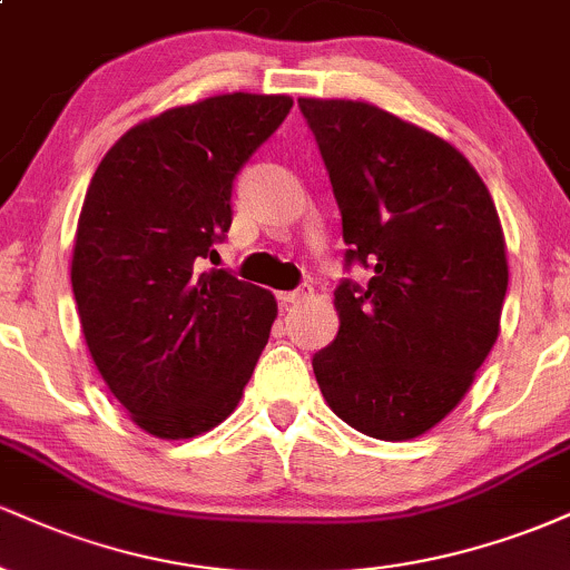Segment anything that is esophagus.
I'll return each mask as SVG.
<instances>
[{
	"label": "esophagus",
	"instance_id": "1",
	"mask_svg": "<svg viewBox=\"0 0 570 570\" xmlns=\"http://www.w3.org/2000/svg\"><path fill=\"white\" fill-rule=\"evenodd\" d=\"M313 294V286L311 284H303L299 286V289H294V292H278V299L284 305H289V303H299V299H307Z\"/></svg>",
	"mask_w": 570,
	"mask_h": 570
}]
</instances>
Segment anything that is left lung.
Masks as SVG:
<instances>
[{
	"instance_id": "1",
	"label": "left lung",
	"mask_w": 570,
	"mask_h": 570,
	"mask_svg": "<svg viewBox=\"0 0 570 570\" xmlns=\"http://www.w3.org/2000/svg\"><path fill=\"white\" fill-rule=\"evenodd\" d=\"M343 217L335 343L313 356L337 417L385 442L434 429L499 337L509 265L485 181L450 141L367 101L299 98Z\"/></svg>"
}]
</instances>
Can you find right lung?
<instances>
[{
    "mask_svg": "<svg viewBox=\"0 0 570 570\" xmlns=\"http://www.w3.org/2000/svg\"><path fill=\"white\" fill-rule=\"evenodd\" d=\"M225 94L139 122L98 163L71 254L82 335L130 421L189 440L238 407L276 297L203 271L230 230L233 179L292 109Z\"/></svg>",
    "mask_w": 570,
    "mask_h": 570,
    "instance_id": "right-lung-1",
    "label": "right lung"
}]
</instances>
